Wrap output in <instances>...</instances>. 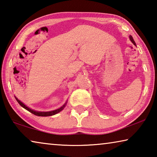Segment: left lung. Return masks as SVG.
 Returning a JSON list of instances; mask_svg holds the SVG:
<instances>
[{
    "instance_id": "left-lung-1",
    "label": "left lung",
    "mask_w": 157,
    "mask_h": 157,
    "mask_svg": "<svg viewBox=\"0 0 157 157\" xmlns=\"http://www.w3.org/2000/svg\"><path fill=\"white\" fill-rule=\"evenodd\" d=\"M129 39H130V40H131V41L132 42V43L134 44L135 45V46H136V43H135V41H134V39H133V37H132L131 35L129 36Z\"/></svg>"
}]
</instances>
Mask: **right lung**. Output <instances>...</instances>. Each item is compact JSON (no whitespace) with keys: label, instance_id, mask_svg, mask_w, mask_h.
Returning a JSON list of instances; mask_svg holds the SVG:
<instances>
[{"label":"right lung","instance_id":"obj_1","mask_svg":"<svg viewBox=\"0 0 157 157\" xmlns=\"http://www.w3.org/2000/svg\"><path fill=\"white\" fill-rule=\"evenodd\" d=\"M15 99L17 100V101L18 102V104H19L21 106V107H23L24 109H25L28 110V111H30V113H33V114H34V115H36V116H50L55 115V114H57V113L60 112L63 109V108L66 107V103H67V102H66L65 104L62 106V107H61L60 108L57 109L53 110V111H34L33 109H32L29 108L28 107H27V106L23 104V103L21 102V101H20L19 100H18L17 97H15Z\"/></svg>","mask_w":157,"mask_h":157}]
</instances>
